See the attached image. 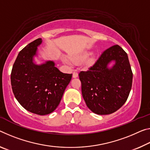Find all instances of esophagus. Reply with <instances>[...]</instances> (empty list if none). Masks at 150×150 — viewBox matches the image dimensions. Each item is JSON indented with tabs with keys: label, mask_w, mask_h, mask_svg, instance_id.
<instances>
[{
	"label": "esophagus",
	"mask_w": 150,
	"mask_h": 150,
	"mask_svg": "<svg viewBox=\"0 0 150 150\" xmlns=\"http://www.w3.org/2000/svg\"><path fill=\"white\" fill-rule=\"evenodd\" d=\"M78 77V73L77 71H74V72L73 73V78H76Z\"/></svg>",
	"instance_id": "esophagus-1"
}]
</instances>
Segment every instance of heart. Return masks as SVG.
Instances as JSON below:
<instances>
[{"instance_id":"b5f03b06","label":"heart","mask_w":150,"mask_h":150,"mask_svg":"<svg viewBox=\"0 0 150 150\" xmlns=\"http://www.w3.org/2000/svg\"><path fill=\"white\" fill-rule=\"evenodd\" d=\"M88 55V53L87 52H85L83 53H81L80 54H78V55L73 56L71 57V60H72L74 63H79L80 61H81L87 57Z\"/></svg>"}]
</instances>
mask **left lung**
<instances>
[{"label":"left lung","mask_w":150,"mask_h":150,"mask_svg":"<svg viewBox=\"0 0 150 150\" xmlns=\"http://www.w3.org/2000/svg\"><path fill=\"white\" fill-rule=\"evenodd\" d=\"M116 64L109 69L108 64ZM87 106L98 115L113 113L127 101L132 89L133 73L127 53L118 45L104 51L93 65L79 73Z\"/></svg>","instance_id":"1"}]
</instances>
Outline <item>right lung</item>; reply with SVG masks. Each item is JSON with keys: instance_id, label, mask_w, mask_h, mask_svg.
I'll return each mask as SVG.
<instances>
[{"instance_id": "obj_1", "label": "right lung", "mask_w": 150, "mask_h": 150, "mask_svg": "<svg viewBox=\"0 0 150 150\" xmlns=\"http://www.w3.org/2000/svg\"><path fill=\"white\" fill-rule=\"evenodd\" d=\"M41 42L39 38L19 52L12 69L11 81L18 103L30 112L45 115L57 108L72 74L61 72L53 61L41 65L33 62Z\"/></svg>"}]
</instances>
